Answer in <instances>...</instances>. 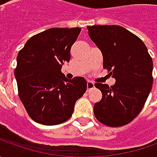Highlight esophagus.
Here are the masks:
<instances>
[{"mask_svg": "<svg viewBox=\"0 0 157 157\" xmlns=\"http://www.w3.org/2000/svg\"><path fill=\"white\" fill-rule=\"evenodd\" d=\"M94 87V82L87 81V91H90V90H92V89H93Z\"/></svg>", "mask_w": 157, "mask_h": 157, "instance_id": "obj_1", "label": "esophagus"}]
</instances>
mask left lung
<instances>
[{
    "instance_id": "left-lung-1",
    "label": "left lung",
    "mask_w": 157,
    "mask_h": 157,
    "mask_svg": "<svg viewBox=\"0 0 157 157\" xmlns=\"http://www.w3.org/2000/svg\"><path fill=\"white\" fill-rule=\"evenodd\" d=\"M103 56V67L115 78L109 87L95 83L102 99L94 106L96 119L109 127L129 123L142 111L152 88L153 62L144 43L119 25L87 26Z\"/></svg>"
}]
</instances>
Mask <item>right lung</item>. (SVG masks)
I'll return each instance as SVG.
<instances>
[{
	"instance_id": "right-lung-1",
	"label": "right lung",
	"mask_w": 157,
	"mask_h": 157,
	"mask_svg": "<svg viewBox=\"0 0 157 157\" xmlns=\"http://www.w3.org/2000/svg\"><path fill=\"white\" fill-rule=\"evenodd\" d=\"M81 29L52 28L28 40L17 55L15 78L19 98L36 122L52 126L71 118L86 91L83 77L68 79L61 69Z\"/></svg>"
}]
</instances>
